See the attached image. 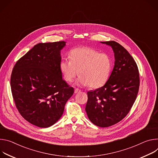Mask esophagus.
Wrapping results in <instances>:
<instances>
[{
    "mask_svg": "<svg viewBox=\"0 0 158 158\" xmlns=\"http://www.w3.org/2000/svg\"><path fill=\"white\" fill-rule=\"evenodd\" d=\"M80 92V90L78 89H75V94H78Z\"/></svg>",
    "mask_w": 158,
    "mask_h": 158,
    "instance_id": "esophagus-1",
    "label": "esophagus"
}]
</instances>
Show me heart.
<instances>
[{
	"mask_svg": "<svg viewBox=\"0 0 158 158\" xmlns=\"http://www.w3.org/2000/svg\"><path fill=\"white\" fill-rule=\"evenodd\" d=\"M70 58H64L60 68L64 79L72 81L77 76L81 75L77 83L89 85L97 89L106 83L112 68V61L109 55L88 47L77 48L70 52Z\"/></svg>",
	"mask_w": 158,
	"mask_h": 158,
	"instance_id": "obj_1",
	"label": "heart"
}]
</instances>
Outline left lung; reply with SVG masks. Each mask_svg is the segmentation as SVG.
Instances as JSON below:
<instances>
[{
	"label": "left lung",
	"mask_w": 158,
	"mask_h": 158,
	"mask_svg": "<svg viewBox=\"0 0 158 158\" xmlns=\"http://www.w3.org/2000/svg\"><path fill=\"white\" fill-rule=\"evenodd\" d=\"M100 43L112 48L114 66L106 84L87 92L85 110L94 124L107 127L118 123L130 111L138 94L139 74L135 61L123 46L114 41Z\"/></svg>",
	"instance_id": "left-lung-1"
}]
</instances>
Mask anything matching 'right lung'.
Here are the masks:
<instances>
[{
  "instance_id": "right-lung-1",
  "label": "right lung",
  "mask_w": 158,
  "mask_h": 158,
  "mask_svg": "<svg viewBox=\"0 0 158 158\" xmlns=\"http://www.w3.org/2000/svg\"><path fill=\"white\" fill-rule=\"evenodd\" d=\"M65 41L38 43L15 63L10 78L16 107L31 124L49 127L61 117L73 93L60 65Z\"/></svg>"
}]
</instances>
